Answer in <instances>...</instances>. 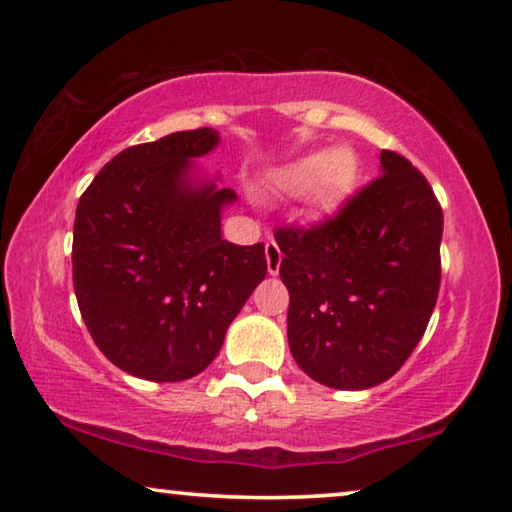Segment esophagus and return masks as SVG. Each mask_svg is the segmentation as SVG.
<instances>
[{
	"label": "esophagus",
	"instance_id": "obj_1",
	"mask_svg": "<svg viewBox=\"0 0 512 512\" xmlns=\"http://www.w3.org/2000/svg\"><path fill=\"white\" fill-rule=\"evenodd\" d=\"M265 261H268V272L275 277L279 272V265H282V251H279L275 240H270L268 244H265Z\"/></svg>",
	"mask_w": 512,
	"mask_h": 512
}]
</instances>
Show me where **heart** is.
Listing matches in <instances>:
<instances>
[{
  "mask_svg": "<svg viewBox=\"0 0 512 512\" xmlns=\"http://www.w3.org/2000/svg\"><path fill=\"white\" fill-rule=\"evenodd\" d=\"M359 165L345 149L319 151L284 167L277 184L289 193L312 191V205L319 214H335L352 195Z\"/></svg>",
  "mask_w": 512,
  "mask_h": 512,
  "instance_id": "1",
  "label": "heart"
}]
</instances>
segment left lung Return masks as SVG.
Wrapping results in <instances>:
<instances>
[{
	"label": "left lung",
	"instance_id": "left-lung-1",
	"mask_svg": "<svg viewBox=\"0 0 512 512\" xmlns=\"http://www.w3.org/2000/svg\"><path fill=\"white\" fill-rule=\"evenodd\" d=\"M380 163L338 216L275 230L291 354L331 389L387 382L422 340L440 289L443 209L403 156L382 151Z\"/></svg>",
	"mask_w": 512,
	"mask_h": 512
}]
</instances>
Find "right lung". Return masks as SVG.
I'll return each mask as SVG.
<instances>
[{"instance_id": "add662e5", "label": "right lung", "mask_w": 512, "mask_h": 512, "mask_svg": "<svg viewBox=\"0 0 512 512\" xmlns=\"http://www.w3.org/2000/svg\"><path fill=\"white\" fill-rule=\"evenodd\" d=\"M219 142L214 128H200L130 146L76 207L81 317L100 352L142 380L202 373L268 270L263 242L240 247L221 235L237 195L195 163Z\"/></svg>"}]
</instances>
